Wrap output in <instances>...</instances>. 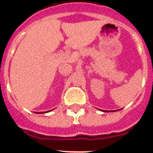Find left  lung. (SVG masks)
<instances>
[{
    "label": "left lung",
    "instance_id": "obj_1",
    "mask_svg": "<svg viewBox=\"0 0 153 153\" xmlns=\"http://www.w3.org/2000/svg\"><path fill=\"white\" fill-rule=\"evenodd\" d=\"M102 111H103V112H106V113H107V112H110V111H108V110H102ZM114 111V110H112L111 112H113ZM115 111H116V110H115Z\"/></svg>",
    "mask_w": 153,
    "mask_h": 153
}]
</instances>
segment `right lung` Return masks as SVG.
<instances>
[{"label":"right lung","mask_w":153,"mask_h":153,"mask_svg":"<svg viewBox=\"0 0 153 153\" xmlns=\"http://www.w3.org/2000/svg\"><path fill=\"white\" fill-rule=\"evenodd\" d=\"M51 110H49V111H46V112H40V113H39V112H36V113H49V112H51Z\"/></svg>","instance_id":"add662e5"}]
</instances>
